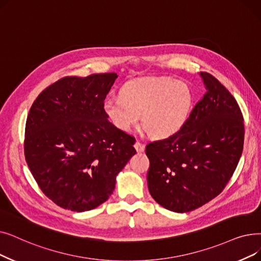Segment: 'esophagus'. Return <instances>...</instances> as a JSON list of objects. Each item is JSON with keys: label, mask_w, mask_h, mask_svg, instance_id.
<instances>
[{"label": "esophagus", "mask_w": 261, "mask_h": 261, "mask_svg": "<svg viewBox=\"0 0 261 261\" xmlns=\"http://www.w3.org/2000/svg\"><path fill=\"white\" fill-rule=\"evenodd\" d=\"M134 148L137 149L138 152H143L144 149H145V145L142 144L140 141H137V142H135V144H134Z\"/></svg>", "instance_id": "esophagus-1"}]
</instances>
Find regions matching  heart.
<instances>
[{"instance_id":"heart-1","label":"heart","mask_w":261,"mask_h":261,"mask_svg":"<svg viewBox=\"0 0 261 261\" xmlns=\"http://www.w3.org/2000/svg\"><path fill=\"white\" fill-rule=\"evenodd\" d=\"M193 103L190 86L171 77H146L130 81L121 88V97H109L105 112L114 126L129 131L141 116L152 138L166 139L187 121Z\"/></svg>"}]
</instances>
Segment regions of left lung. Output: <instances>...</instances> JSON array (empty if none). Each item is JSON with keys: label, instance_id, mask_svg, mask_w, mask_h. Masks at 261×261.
Here are the masks:
<instances>
[{"label": "left lung", "instance_id": "1", "mask_svg": "<svg viewBox=\"0 0 261 261\" xmlns=\"http://www.w3.org/2000/svg\"><path fill=\"white\" fill-rule=\"evenodd\" d=\"M200 75L207 92L182 128L146 146L150 194L174 212L195 210L217 197L243 150V115L236 99L217 77L208 72Z\"/></svg>", "mask_w": 261, "mask_h": 261}]
</instances>
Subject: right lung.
I'll list each match as a JSON object with an SVG mask.
<instances>
[{"mask_svg": "<svg viewBox=\"0 0 261 261\" xmlns=\"http://www.w3.org/2000/svg\"><path fill=\"white\" fill-rule=\"evenodd\" d=\"M116 77L114 72L62 77L31 107L25 160L43 194L64 209L83 212L105 202L116 175L137 153L134 137L105 112Z\"/></svg>", "mask_w": 261, "mask_h": 261, "instance_id": "obj_1", "label": "right lung"}]
</instances>
